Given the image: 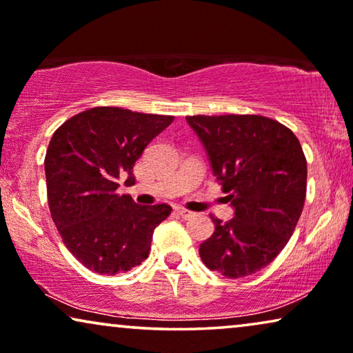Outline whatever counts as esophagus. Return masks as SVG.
I'll use <instances>...</instances> for the list:
<instances>
[{"label":"esophagus","mask_w":353,"mask_h":353,"mask_svg":"<svg viewBox=\"0 0 353 353\" xmlns=\"http://www.w3.org/2000/svg\"><path fill=\"white\" fill-rule=\"evenodd\" d=\"M176 214L181 216V219H191V216H194V212H191V210H188V209H185V207H176Z\"/></svg>","instance_id":"esophagus-1"}]
</instances>
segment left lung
Returning <instances> with one entry per match:
<instances>
[{
	"instance_id": "left-lung-1",
	"label": "left lung",
	"mask_w": 353,
	"mask_h": 353,
	"mask_svg": "<svg viewBox=\"0 0 353 353\" xmlns=\"http://www.w3.org/2000/svg\"><path fill=\"white\" fill-rule=\"evenodd\" d=\"M212 172L234 209L199 248L202 262L226 278L257 273L273 262L296 230L307 192V161L296 134L263 115L186 117Z\"/></svg>"
}]
</instances>
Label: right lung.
I'll return each mask as SVG.
<instances>
[{"label":"right lung","mask_w":353,"mask_h":353,"mask_svg":"<svg viewBox=\"0 0 353 353\" xmlns=\"http://www.w3.org/2000/svg\"><path fill=\"white\" fill-rule=\"evenodd\" d=\"M173 119L93 108L52 134L45 157L50 212L62 243L91 272L125 273L148 259L154 228L172 207L120 196L119 180H134V162Z\"/></svg>","instance_id":"right-lung-1"}]
</instances>
